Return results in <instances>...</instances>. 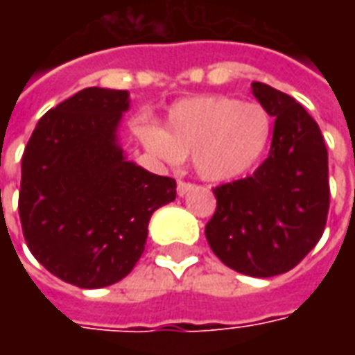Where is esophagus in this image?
<instances>
[{
	"instance_id": "34e87169",
	"label": "esophagus",
	"mask_w": 355,
	"mask_h": 355,
	"mask_svg": "<svg viewBox=\"0 0 355 355\" xmlns=\"http://www.w3.org/2000/svg\"><path fill=\"white\" fill-rule=\"evenodd\" d=\"M193 184H190V182H184V180H178L177 182V193L178 196H184V193H188V190H192Z\"/></svg>"
}]
</instances>
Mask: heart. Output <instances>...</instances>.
Masks as SVG:
<instances>
[{"label":"heart","mask_w":355,"mask_h":355,"mask_svg":"<svg viewBox=\"0 0 355 355\" xmlns=\"http://www.w3.org/2000/svg\"><path fill=\"white\" fill-rule=\"evenodd\" d=\"M142 144L167 163L192 155L196 173L209 182L243 177L264 155L272 137V117L261 104H241L232 96H196L177 102L165 131L140 125Z\"/></svg>","instance_id":"b5f03b06"}]
</instances>
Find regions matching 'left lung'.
Returning a JSON list of instances; mask_svg holds the SVG:
<instances>
[{
	"label": "left lung",
	"instance_id": "8db88e82",
	"mask_svg": "<svg viewBox=\"0 0 355 355\" xmlns=\"http://www.w3.org/2000/svg\"><path fill=\"white\" fill-rule=\"evenodd\" d=\"M253 94L275 117L268 157L251 177L213 188L205 226L213 253L253 277L289 272L312 251L329 213L327 148L313 117L293 96L254 81Z\"/></svg>",
	"mask_w": 355,
	"mask_h": 355
}]
</instances>
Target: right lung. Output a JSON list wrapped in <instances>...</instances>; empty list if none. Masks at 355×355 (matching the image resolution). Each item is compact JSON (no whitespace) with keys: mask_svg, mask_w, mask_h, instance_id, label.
Masks as SVG:
<instances>
[{"mask_svg":"<svg viewBox=\"0 0 355 355\" xmlns=\"http://www.w3.org/2000/svg\"><path fill=\"white\" fill-rule=\"evenodd\" d=\"M129 93L87 87L37 121L22 154L19 215L30 253L81 289L123 279L144 253L175 178L125 159L117 127Z\"/></svg>","mask_w":355,"mask_h":355,"instance_id":"add662e5","label":"right lung"}]
</instances>
